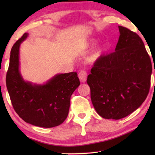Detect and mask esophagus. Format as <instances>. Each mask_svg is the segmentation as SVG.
Here are the masks:
<instances>
[{
    "label": "esophagus",
    "mask_w": 155,
    "mask_h": 155,
    "mask_svg": "<svg viewBox=\"0 0 155 155\" xmlns=\"http://www.w3.org/2000/svg\"><path fill=\"white\" fill-rule=\"evenodd\" d=\"M78 78L81 82L85 83L87 79V72L85 70H81L78 74Z\"/></svg>",
    "instance_id": "obj_1"
}]
</instances>
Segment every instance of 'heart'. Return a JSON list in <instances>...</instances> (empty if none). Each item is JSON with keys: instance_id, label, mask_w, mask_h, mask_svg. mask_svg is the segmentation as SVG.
I'll list each match as a JSON object with an SVG mask.
<instances>
[{"instance_id": "obj_1", "label": "heart", "mask_w": 155, "mask_h": 155, "mask_svg": "<svg viewBox=\"0 0 155 155\" xmlns=\"http://www.w3.org/2000/svg\"><path fill=\"white\" fill-rule=\"evenodd\" d=\"M94 43V41L92 40L91 41V44H93ZM104 51V47L103 46L101 47V48H98V50H96V51L94 52V53L91 54V55L90 57V58H89V60H90V61H96L97 59H98L100 57H101L102 54H103V51Z\"/></svg>"}]
</instances>
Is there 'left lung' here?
<instances>
[{"instance_id":"left-lung-1","label":"left lung","mask_w":155,"mask_h":155,"mask_svg":"<svg viewBox=\"0 0 155 155\" xmlns=\"http://www.w3.org/2000/svg\"><path fill=\"white\" fill-rule=\"evenodd\" d=\"M115 51L94 63L87 83L96 112L105 119L119 120L140 107L150 87L152 63L137 33L119 26Z\"/></svg>"}]
</instances>
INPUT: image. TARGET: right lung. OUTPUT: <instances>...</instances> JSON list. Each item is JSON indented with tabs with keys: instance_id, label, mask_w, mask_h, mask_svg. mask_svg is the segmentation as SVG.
I'll use <instances>...</instances> for the list:
<instances>
[{
	"instance_id": "right-lung-1",
	"label": "right lung",
	"mask_w": 155,
	"mask_h": 155,
	"mask_svg": "<svg viewBox=\"0 0 155 155\" xmlns=\"http://www.w3.org/2000/svg\"><path fill=\"white\" fill-rule=\"evenodd\" d=\"M27 36L25 33L10 53L6 85L12 104L18 115L28 124L44 128L57 127L67 118L70 97L80 81L74 72L57 74L44 85L24 81L19 70V50Z\"/></svg>"
}]
</instances>
